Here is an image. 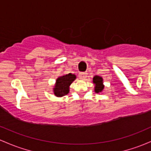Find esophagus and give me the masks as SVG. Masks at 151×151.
Masks as SVG:
<instances>
[{
  "label": "esophagus",
  "mask_w": 151,
  "mask_h": 151,
  "mask_svg": "<svg viewBox=\"0 0 151 151\" xmlns=\"http://www.w3.org/2000/svg\"><path fill=\"white\" fill-rule=\"evenodd\" d=\"M87 77H88V73L86 72H81L79 74V77L80 79H82V80H85L87 78Z\"/></svg>",
  "instance_id": "obj_1"
}]
</instances>
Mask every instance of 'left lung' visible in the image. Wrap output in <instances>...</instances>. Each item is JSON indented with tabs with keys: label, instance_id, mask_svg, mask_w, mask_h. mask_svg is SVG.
Wrapping results in <instances>:
<instances>
[{
	"label": "left lung",
	"instance_id": "1",
	"mask_svg": "<svg viewBox=\"0 0 151 151\" xmlns=\"http://www.w3.org/2000/svg\"><path fill=\"white\" fill-rule=\"evenodd\" d=\"M102 78L101 77H99V76H95L93 77V83H95V91L98 93L101 92L104 89V85H102Z\"/></svg>",
	"mask_w": 151,
	"mask_h": 151
}]
</instances>
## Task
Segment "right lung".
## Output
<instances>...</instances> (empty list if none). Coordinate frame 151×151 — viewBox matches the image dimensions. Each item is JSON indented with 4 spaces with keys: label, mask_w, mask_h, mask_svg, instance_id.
I'll return each mask as SVG.
<instances>
[{
    "label": "right lung",
    "mask_w": 151,
    "mask_h": 151,
    "mask_svg": "<svg viewBox=\"0 0 151 151\" xmlns=\"http://www.w3.org/2000/svg\"><path fill=\"white\" fill-rule=\"evenodd\" d=\"M76 79L74 74L69 73L66 75L62 76L56 80V85L54 88V93L56 96H63L69 92V85Z\"/></svg>",
    "instance_id": "add662e5"
}]
</instances>
